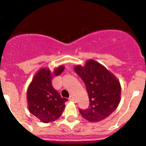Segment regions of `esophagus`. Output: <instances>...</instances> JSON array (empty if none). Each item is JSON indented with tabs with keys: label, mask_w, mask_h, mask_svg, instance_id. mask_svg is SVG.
Listing matches in <instances>:
<instances>
[{
	"label": "esophagus",
	"mask_w": 146,
	"mask_h": 146,
	"mask_svg": "<svg viewBox=\"0 0 146 146\" xmlns=\"http://www.w3.org/2000/svg\"><path fill=\"white\" fill-rule=\"evenodd\" d=\"M69 100H70V101H74V100H75V99H74V97L73 96H69Z\"/></svg>",
	"instance_id": "obj_1"
}]
</instances>
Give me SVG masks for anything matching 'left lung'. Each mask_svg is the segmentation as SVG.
<instances>
[{"label":"left lung","mask_w":146,"mask_h":146,"mask_svg":"<svg viewBox=\"0 0 146 146\" xmlns=\"http://www.w3.org/2000/svg\"><path fill=\"white\" fill-rule=\"evenodd\" d=\"M74 71L84 82L89 96V107L79 111L85 119L98 122L108 118L118 108L121 85L116 77L95 60H88L84 66H76Z\"/></svg>","instance_id":"8db88e82"}]
</instances>
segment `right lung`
Instances as JSON below:
<instances>
[{"label": "right lung", "instance_id": "right-lung-1", "mask_svg": "<svg viewBox=\"0 0 146 146\" xmlns=\"http://www.w3.org/2000/svg\"><path fill=\"white\" fill-rule=\"evenodd\" d=\"M64 66H60L51 73L49 69H41L34 76L28 86L27 101L30 113L43 123H49L57 120L65 108L68 101L62 98L52 85L54 76L60 74Z\"/></svg>", "mask_w": 146, "mask_h": 146}]
</instances>
